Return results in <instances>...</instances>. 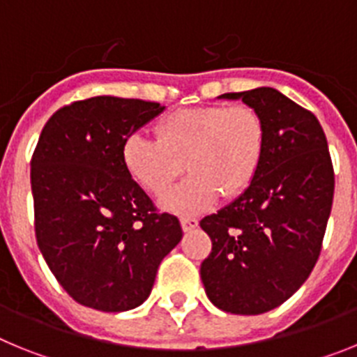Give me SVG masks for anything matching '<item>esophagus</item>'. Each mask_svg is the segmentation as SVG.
Instances as JSON below:
<instances>
[{
  "instance_id": "obj_1",
  "label": "esophagus",
  "mask_w": 357,
  "mask_h": 357,
  "mask_svg": "<svg viewBox=\"0 0 357 357\" xmlns=\"http://www.w3.org/2000/svg\"><path fill=\"white\" fill-rule=\"evenodd\" d=\"M181 225L184 232H191L198 227V220H195V218H181Z\"/></svg>"
}]
</instances>
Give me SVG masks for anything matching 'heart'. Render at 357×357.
I'll list each match as a JSON object with an SVG mask.
<instances>
[{"instance_id":"b5f03b06","label":"heart","mask_w":357,"mask_h":357,"mask_svg":"<svg viewBox=\"0 0 357 357\" xmlns=\"http://www.w3.org/2000/svg\"><path fill=\"white\" fill-rule=\"evenodd\" d=\"M157 139L128 135L123 164L148 193L160 197L182 169L191 175L160 206L191 216L211 209L220 195L232 198L247 191L257 176L266 148V125L248 105L193 107L175 110L155 127Z\"/></svg>"}]
</instances>
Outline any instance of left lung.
Returning <instances> with one entry per match:
<instances>
[{
    "mask_svg": "<svg viewBox=\"0 0 357 357\" xmlns=\"http://www.w3.org/2000/svg\"><path fill=\"white\" fill-rule=\"evenodd\" d=\"M218 98L259 112L266 148L250 188L200 222L213 241L200 277L218 309L261 314L288 301L317 264L333 207V162L313 112L273 87Z\"/></svg>",
    "mask_w": 357,
    "mask_h": 357,
    "instance_id": "obj_1",
    "label": "left lung"
}]
</instances>
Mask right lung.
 Here are the masks:
<instances>
[{
    "label": "right lung",
    "instance_id": "add662e5",
    "mask_svg": "<svg viewBox=\"0 0 357 357\" xmlns=\"http://www.w3.org/2000/svg\"><path fill=\"white\" fill-rule=\"evenodd\" d=\"M166 107L94 96L59 109L31 157L40 254L82 305L119 313L143 304L160 261L182 239L128 175L123 143Z\"/></svg>",
    "mask_w": 357,
    "mask_h": 357
}]
</instances>
